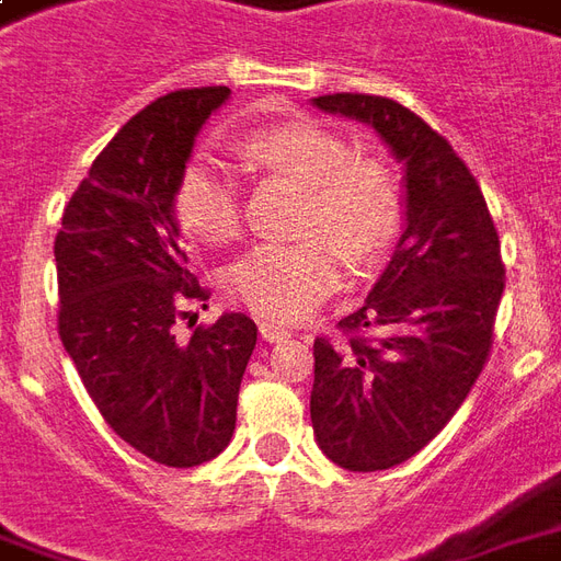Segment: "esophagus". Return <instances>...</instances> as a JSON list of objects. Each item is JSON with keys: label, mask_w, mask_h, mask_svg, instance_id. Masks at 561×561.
Returning <instances> with one entry per match:
<instances>
[{"label": "esophagus", "mask_w": 561, "mask_h": 561, "mask_svg": "<svg viewBox=\"0 0 561 561\" xmlns=\"http://www.w3.org/2000/svg\"><path fill=\"white\" fill-rule=\"evenodd\" d=\"M260 334H263L265 343H280L289 337V329L277 325V322H260Z\"/></svg>", "instance_id": "esophagus-1"}]
</instances>
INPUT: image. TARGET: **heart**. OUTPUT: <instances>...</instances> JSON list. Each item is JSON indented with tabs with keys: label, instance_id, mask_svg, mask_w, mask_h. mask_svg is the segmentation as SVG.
Wrapping results in <instances>:
<instances>
[{
	"label": "heart",
	"instance_id": "b5f03b06",
	"mask_svg": "<svg viewBox=\"0 0 561 561\" xmlns=\"http://www.w3.org/2000/svg\"><path fill=\"white\" fill-rule=\"evenodd\" d=\"M253 173L305 185L296 241H265L227 268L236 301L265 320L296 322L337 289L343 256L362 268L388 251L400 230V191L386 163L353 158L337 130L313 118L253 128L236 140ZM173 215L191 239L224 244L239 236L241 199L224 163L199 154L173 191Z\"/></svg>",
	"mask_w": 561,
	"mask_h": 561
}]
</instances>
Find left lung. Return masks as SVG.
Segmentation results:
<instances>
[{
  "mask_svg": "<svg viewBox=\"0 0 561 561\" xmlns=\"http://www.w3.org/2000/svg\"><path fill=\"white\" fill-rule=\"evenodd\" d=\"M365 122L403 163V236L343 341H313V436L331 463L379 472L454 419L493 346L505 265L484 194L445 137L398 101L313 98Z\"/></svg>",
  "mask_w": 561,
  "mask_h": 561,
  "instance_id": "1",
  "label": "left lung"
}]
</instances>
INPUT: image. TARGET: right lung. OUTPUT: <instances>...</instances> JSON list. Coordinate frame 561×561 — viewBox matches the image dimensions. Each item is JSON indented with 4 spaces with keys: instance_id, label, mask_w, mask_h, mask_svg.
Instances as JSON below:
<instances>
[{
    "instance_id": "1",
    "label": "right lung",
    "mask_w": 561,
    "mask_h": 561,
    "mask_svg": "<svg viewBox=\"0 0 561 561\" xmlns=\"http://www.w3.org/2000/svg\"><path fill=\"white\" fill-rule=\"evenodd\" d=\"M227 85L182 89L122 125L71 203L56 236L59 337L113 433L175 469L218 457L236 431L256 325L224 313L175 334L187 301H206L179 248L173 191ZM206 308V305H203Z\"/></svg>"
}]
</instances>
